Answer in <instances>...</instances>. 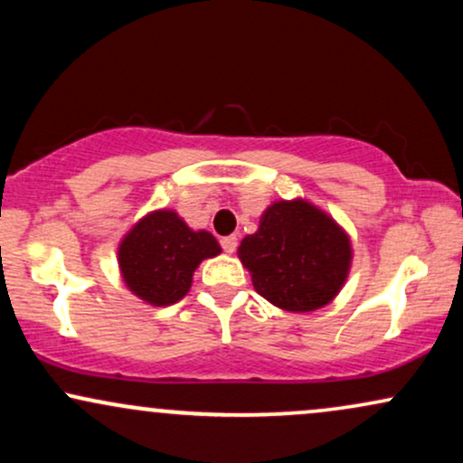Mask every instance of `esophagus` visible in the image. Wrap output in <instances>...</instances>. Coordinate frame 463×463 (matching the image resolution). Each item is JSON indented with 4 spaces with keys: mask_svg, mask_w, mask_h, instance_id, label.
<instances>
[{
    "mask_svg": "<svg viewBox=\"0 0 463 463\" xmlns=\"http://www.w3.org/2000/svg\"><path fill=\"white\" fill-rule=\"evenodd\" d=\"M220 243H222V248H224V252H228V254H232L237 250V237L235 235L224 237Z\"/></svg>",
    "mask_w": 463,
    "mask_h": 463,
    "instance_id": "obj_1",
    "label": "esophagus"
}]
</instances>
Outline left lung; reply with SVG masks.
Instances as JSON below:
<instances>
[{
	"label": "left lung",
	"mask_w": 463,
	"mask_h": 463,
	"mask_svg": "<svg viewBox=\"0 0 463 463\" xmlns=\"http://www.w3.org/2000/svg\"><path fill=\"white\" fill-rule=\"evenodd\" d=\"M239 259L257 294L294 313L322 309L348 279L353 248L342 226L307 200L269 204L254 235L243 237Z\"/></svg>",
	"instance_id": "8db88e82"
}]
</instances>
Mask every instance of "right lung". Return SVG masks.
Here are the masks:
<instances>
[{"label": "right lung", "instance_id": "add662e5", "mask_svg": "<svg viewBox=\"0 0 463 463\" xmlns=\"http://www.w3.org/2000/svg\"><path fill=\"white\" fill-rule=\"evenodd\" d=\"M222 252L206 231H191L176 211H152L130 228L117 250L121 279L147 305L167 307L191 289L195 268Z\"/></svg>", "mask_w": 463, "mask_h": 463}]
</instances>
